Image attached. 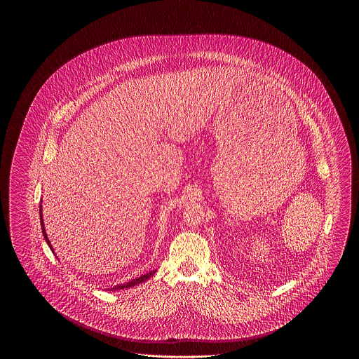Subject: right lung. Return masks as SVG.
I'll list each match as a JSON object with an SVG mask.
<instances>
[{
  "mask_svg": "<svg viewBox=\"0 0 359 359\" xmlns=\"http://www.w3.org/2000/svg\"><path fill=\"white\" fill-rule=\"evenodd\" d=\"M40 222H41V230H43V234H44V238L47 241V243H48V246L51 248V242H50V239L47 238V234H46V229H44V223H43V217H41V205H40ZM156 271H152V272H149V273L142 274V276H140L138 278H135V280H132V281H129V283H125V284H120V285H116V287H113V288H110V290H125V288H130V287H135L137 284H141V283H144V281H147L152 274L154 273Z\"/></svg>",
  "mask_w": 359,
  "mask_h": 359,
  "instance_id": "right-lung-1",
  "label": "right lung"
}]
</instances>
